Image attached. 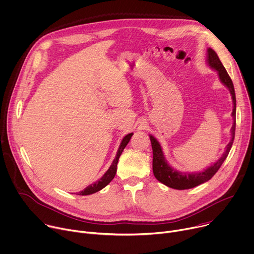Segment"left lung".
Returning a JSON list of instances; mask_svg holds the SVG:
<instances>
[{
    "label": "left lung",
    "instance_id": "1",
    "mask_svg": "<svg viewBox=\"0 0 254 254\" xmlns=\"http://www.w3.org/2000/svg\"><path fill=\"white\" fill-rule=\"evenodd\" d=\"M207 63L210 66V68L217 71L220 82L225 85L232 98L233 102V110H232V117H233V125L231 128V140L227 144L223 155L211 166L206 168L204 171L196 172V173H182L179 172L172 167L169 166L167 163L162 148L159 144V142L150 135V141L152 145V150H153V173L154 176L158 181L163 183L164 185L178 190H184V189H190L195 186H198L202 183H204L211 179L214 174L218 171V169L221 167L222 163L228 156L229 151L231 149V146L233 144L234 136H235V117H236V98H235V92H234V86L233 83L225 70L224 66L222 65L221 61L219 60L215 51L211 48L207 49Z\"/></svg>",
    "mask_w": 254,
    "mask_h": 254
}]
</instances>
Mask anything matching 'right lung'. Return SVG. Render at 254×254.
Listing matches in <instances>:
<instances>
[{
	"mask_svg": "<svg viewBox=\"0 0 254 254\" xmlns=\"http://www.w3.org/2000/svg\"><path fill=\"white\" fill-rule=\"evenodd\" d=\"M132 135H133V133H130V134L126 135V136L123 138V140H122V142H121V144H120V146H119V149H118V151H117L116 157H115V159L113 160V162H112L111 166L109 167V169L106 171V173H105L102 177H101L98 181L94 182L93 184L87 186L84 190L80 191V192L78 193V195H90V194L96 193V192L100 191L101 189H103L105 186H107V185L112 181V179L115 177V174H116V171H117V163H118L119 157H120V155L122 154V152H123L124 148L126 147V145L129 143V141H130Z\"/></svg>",
	"mask_w": 254,
	"mask_h": 254,
	"instance_id": "obj_1",
	"label": "right lung"
}]
</instances>
